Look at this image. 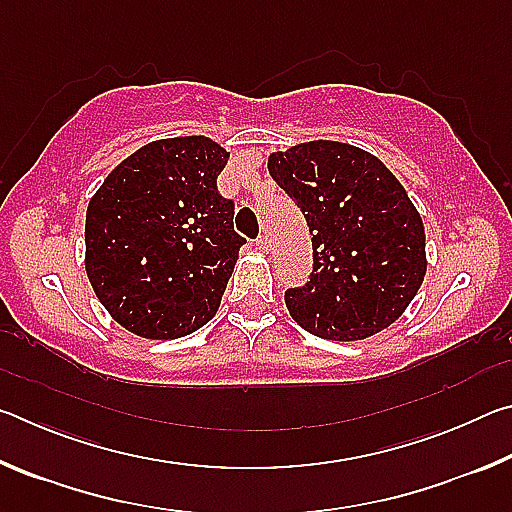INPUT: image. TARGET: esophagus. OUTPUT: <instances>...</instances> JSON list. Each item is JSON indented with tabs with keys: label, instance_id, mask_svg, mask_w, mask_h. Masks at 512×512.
I'll use <instances>...</instances> for the list:
<instances>
[{
	"label": "esophagus",
	"instance_id": "obj_1",
	"mask_svg": "<svg viewBox=\"0 0 512 512\" xmlns=\"http://www.w3.org/2000/svg\"><path fill=\"white\" fill-rule=\"evenodd\" d=\"M257 248L262 250V253H268V250H271V239H268V235L257 237Z\"/></svg>",
	"mask_w": 512,
	"mask_h": 512
}]
</instances>
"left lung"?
<instances>
[{"label": "left lung", "mask_w": 512, "mask_h": 512, "mask_svg": "<svg viewBox=\"0 0 512 512\" xmlns=\"http://www.w3.org/2000/svg\"><path fill=\"white\" fill-rule=\"evenodd\" d=\"M268 173L305 214L314 271L284 293L291 318L329 341L393 325L427 273L424 225L386 164L359 146L314 140L268 155Z\"/></svg>", "instance_id": "obj_1"}]
</instances>
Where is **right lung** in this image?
<instances>
[{
    "label": "right lung",
    "mask_w": 512,
    "mask_h": 512,
    "mask_svg": "<svg viewBox=\"0 0 512 512\" xmlns=\"http://www.w3.org/2000/svg\"><path fill=\"white\" fill-rule=\"evenodd\" d=\"M230 153L210 137L149 142L108 173L85 214V273L117 323L180 339L221 305L239 248L235 205L216 189Z\"/></svg>",
    "instance_id": "obj_1"
}]
</instances>
